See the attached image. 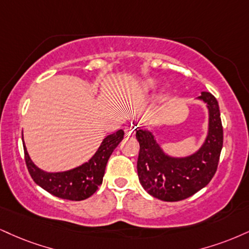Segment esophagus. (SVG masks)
Here are the masks:
<instances>
[{"label": "esophagus", "instance_id": "esophagus-1", "mask_svg": "<svg viewBox=\"0 0 249 249\" xmlns=\"http://www.w3.org/2000/svg\"><path fill=\"white\" fill-rule=\"evenodd\" d=\"M136 132V126L134 125H128V126L125 127V134L126 136H132Z\"/></svg>", "mask_w": 249, "mask_h": 249}]
</instances>
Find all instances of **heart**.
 <instances>
[{
  "instance_id": "obj_1",
  "label": "heart",
  "mask_w": 249,
  "mask_h": 249,
  "mask_svg": "<svg viewBox=\"0 0 249 249\" xmlns=\"http://www.w3.org/2000/svg\"><path fill=\"white\" fill-rule=\"evenodd\" d=\"M157 85H158V82L153 79L146 80L145 82H143V85H142V90L145 92L154 90V89L157 88ZM161 98H164V94L161 95Z\"/></svg>"
}]
</instances>
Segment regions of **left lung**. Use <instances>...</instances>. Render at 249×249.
I'll use <instances>...</instances> for the list:
<instances>
[{
	"label": "left lung",
	"instance_id": "1",
	"mask_svg": "<svg viewBox=\"0 0 249 249\" xmlns=\"http://www.w3.org/2000/svg\"><path fill=\"white\" fill-rule=\"evenodd\" d=\"M198 100L209 110V128L204 143L198 151L184 158L166 154L148 130H138L140 151L138 178L142 188L155 198L178 202L193 196L206 187L217 172L223 148V125L218 102L210 92L203 91Z\"/></svg>",
	"mask_w": 249,
	"mask_h": 249
}]
</instances>
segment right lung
Returning a JSON list of instances; mask_svg holds the SVG:
<instances>
[{
    "instance_id": "right-lung-1",
    "label": "right lung",
    "mask_w": 249,
    "mask_h": 249,
    "mask_svg": "<svg viewBox=\"0 0 249 249\" xmlns=\"http://www.w3.org/2000/svg\"><path fill=\"white\" fill-rule=\"evenodd\" d=\"M123 138V130L109 134L104 138L97 152L88 162L81 164L76 168L59 173H47L38 168L30 159L23 140L25 163L32 179L47 193L62 199L83 200L95 194L102 184L107 160Z\"/></svg>"
}]
</instances>
